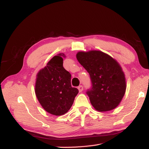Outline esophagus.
<instances>
[{"mask_svg":"<svg viewBox=\"0 0 149 149\" xmlns=\"http://www.w3.org/2000/svg\"><path fill=\"white\" fill-rule=\"evenodd\" d=\"M78 90H79V92H81L83 90V86H78Z\"/></svg>","mask_w":149,"mask_h":149,"instance_id":"1","label":"esophagus"}]
</instances>
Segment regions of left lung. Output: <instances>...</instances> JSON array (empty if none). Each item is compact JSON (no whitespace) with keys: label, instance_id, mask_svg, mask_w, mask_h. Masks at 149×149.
<instances>
[{"label":"left lung","instance_id":"8db88e82","mask_svg":"<svg viewBox=\"0 0 149 149\" xmlns=\"http://www.w3.org/2000/svg\"><path fill=\"white\" fill-rule=\"evenodd\" d=\"M76 58L90 74L92 87L86 93L91 105L100 112L115 109L126 90L125 74L119 63L99 50L78 52Z\"/></svg>","mask_w":149,"mask_h":149}]
</instances>
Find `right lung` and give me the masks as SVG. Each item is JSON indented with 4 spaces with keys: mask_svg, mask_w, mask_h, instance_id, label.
Segmentation results:
<instances>
[{
    "mask_svg": "<svg viewBox=\"0 0 149 149\" xmlns=\"http://www.w3.org/2000/svg\"><path fill=\"white\" fill-rule=\"evenodd\" d=\"M64 54L47 63L36 75L35 93L41 106L53 115H63L70 109L79 90L71 86V74L63 66Z\"/></svg>",
    "mask_w": 149,
    "mask_h": 149,
    "instance_id": "obj_1",
    "label": "right lung"
}]
</instances>
